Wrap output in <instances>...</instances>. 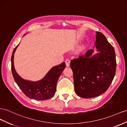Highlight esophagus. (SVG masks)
<instances>
[{
    "label": "esophagus",
    "mask_w": 127,
    "mask_h": 127,
    "mask_svg": "<svg viewBox=\"0 0 127 127\" xmlns=\"http://www.w3.org/2000/svg\"><path fill=\"white\" fill-rule=\"evenodd\" d=\"M70 60L68 59H67L66 60H65V63H66V65L67 67H69L70 66Z\"/></svg>",
    "instance_id": "34e87169"
}]
</instances>
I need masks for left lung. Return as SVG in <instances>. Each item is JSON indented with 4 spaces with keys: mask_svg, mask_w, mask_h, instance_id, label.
Segmentation results:
<instances>
[{
    "mask_svg": "<svg viewBox=\"0 0 127 127\" xmlns=\"http://www.w3.org/2000/svg\"><path fill=\"white\" fill-rule=\"evenodd\" d=\"M94 50L71 60L75 93L84 98L99 96L107 91L114 77L116 62L114 47L100 32H96Z\"/></svg>",
    "mask_w": 127,
    "mask_h": 127,
    "instance_id": "8db88e82",
    "label": "left lung"
}]
</instances>
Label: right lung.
<instances>
[{
    "label": "right lung",
    "mask_w": 127,
    "mask_h": 127,
    "mask_svg": "<svg viewBox=\"0 0 127 127\" xmlns=\"http://www.w3.org/2000/svg\"><path fill=\"white\" fill-rule=\"evenodd\" d=\"M19 45L14 49L11 58L12 73L16 84L29 98L37 100H45L52 98L56 93L57 82L66 67V64L63 62L52 67L45 76L40 81L32 82L24 80L16 73L14 66V54Z\"/></svg>",
    "instance_id": "right-lung-1"
}]
</instances>
